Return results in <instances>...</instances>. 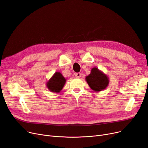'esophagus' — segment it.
Returning a JSON list of instances; mask_svg holds the SVG:
<instances>
[{"instance_id":"obj_1","label":"esophagus","mask_w":148,"mask_h":148,"mask_svg":"<svg viewBox=\"0 0 148 148\" xmlns=\"http://www.w3.org/2000/svg\"><path fill=\"white\" fill-rule=\"evenodd\" d=\"M75 75L76 78L79 79V78H80V77H81L82 74H81V73H76V74H75Z\"/></svg>"}]
</instances>
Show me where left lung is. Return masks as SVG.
Listing matches in <instances>:
<instances>
[{"label":"left lung","instance_id":"1","mask_svg":"<svg viewBox=\"0 0 148 148\" xmlns=\"http://www.w3.org/2000/svg\"><path fill=\"white\" fill-rule=\"evenodd\" d=\"M85 79L89 87L94 92L104 90L109 84L108 77L97 67L92 68L90 74Z\"/></svg>","mask_w":148,"mask_h":148}]
</instances>
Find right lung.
Wrapping results in <instances>:
<instances>
[{
	"label": "right lung",
	"instance_id": "add662e5",
	"mask_svg": "<svg viewBox=\"0 0 148 148\" xmlns=\"http://www.w3.org/2000/svg\"><path fill=\"white\" fill-rule=\"evenodd\" d=\"M66 80L60 72H56L47 82L46 86L50 91L59 93L63 89Z\"/></svg>",
	"mask_w": 148,
	"mask_h": 148
}]
</instances>
